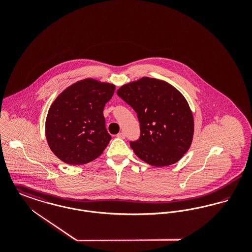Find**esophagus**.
<instances>
[{"label":"esophagus","instance_id":"obj_1","mask_svg":"<svg viewBox=\"0 0 252 252\" xmlns=\"http://www.w3.org/2000/svg\"><path fill=\"white\" fill-rule=\"evenodd\" d=\"M117 137L120 138V139H125L126 138V134L124 132H120V133L117 134Z\"/></svg>","mask_w":252,"mask_h":252}]
</instances>
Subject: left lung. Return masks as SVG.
Segmentation results:
<instances>
[{"label": "left lung", "mask_w": 252, "mask_h": 252, "mask_svg": "<svg viewBox=\"0 0 252 252\" xmlns=\"http://www.w3.org/2000/svg\"><path fill=\"white\" fill-rule=\"evenodd\" d=\"M117 94L140 122L141 136L130 142L136 156L156 167L179 161L193 136V117L185 97L172 85L150 77L123 85Z\"/></svg>", "instance_id": "1"}]
</instances>
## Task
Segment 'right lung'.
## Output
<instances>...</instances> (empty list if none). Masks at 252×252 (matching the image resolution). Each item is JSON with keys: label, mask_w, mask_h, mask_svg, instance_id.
<instances>
[{"label": "right lung", "mask_w": 252, "mask_h": 252, "mask_svg": "<svg viewBox=\"0 0 252 252\" xmlns=\"http://www.w3.org/2000/svg\"><path fill=\"white\" fill-rule=\"evenodd\" d=\"M115 86L93 78L65 89L49 108L45 135L52 152L65 163L81 165L100 156L111 136L103 110Z\"/></svg>", "instance_id": "obj_1"}]
</instances>
